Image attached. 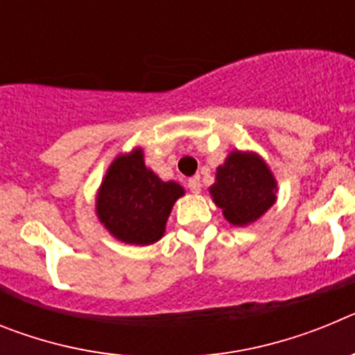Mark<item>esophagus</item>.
<instances>
[{
    "label": "esophagus",
    "instance_id": "34e87169",
    "mask_svg": "<svg viewBox=\"0 0 355 355\" xmlns=\"http://www.w3.org/2000/svg\"><path fill=\"white\" fill-rule=\"evenodd\" d=\"M188 188H190L193 193L200 192V178H199V175H193V178H190V180H188Z\"/></svg>",
    "mask_w": 355,
    "mask_h": 355
}]
</instances>
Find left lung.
<instances>
[{"label": "left lung", "instance_id": "1", "mask_svg": "<svg viewBox=\"0 0 355 355\" xmlns=\"http://www.w3.org/2000/svg\"><path fill=\"white\" fill-rule=\"evenodd\" d=\"M275 190L274 175L259 156L234 150L216 168L209 193L231 224L247 225L274 205Z\"/></svg>", "mask_w": 355, "mask_h": 355}]
</instances>
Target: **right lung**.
<instances>
[{"instance_id":"add662e5","label":"right lung","mask_w":355,"mask_h":355,"mask_svg":"<svg viewBox=\"0 0 355 355\" xmlns=\"http://www.w3.org/2000/svg\"><path fill=\"white\" fill-rule=\"evenodd\" d=\"M183 193L180 184L149 171L142 149H137L110 165L97 193V216L117 240L149 245L163 236L172 206Z\"/></svg>"}]
</instances>
